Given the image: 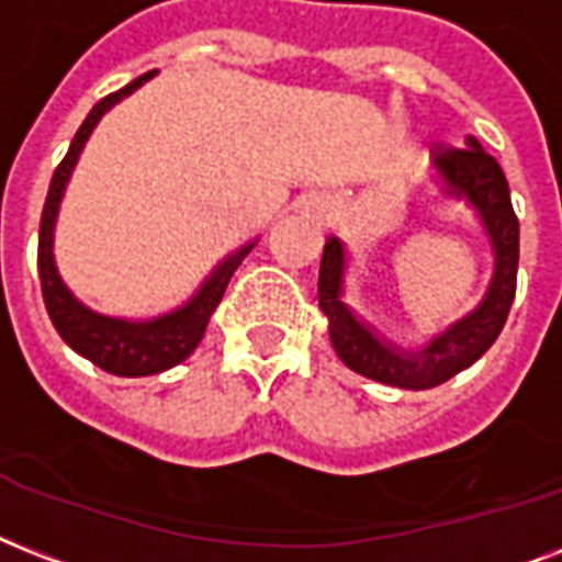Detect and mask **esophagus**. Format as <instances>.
Returning <instances> with one entry per match:
<instances>
[{"mask_svg":"<svg viewBox=\"0 0 562 562\" xmlns=\"http://www.w3.org/2000/svg\"><path fill=\"white\" fill-rule=\"evenodd\" d=\"M307 211L311 213H316V216H325V213H328V202H325V199H322V195H316V199H311V202H307Z\"/></svg>","mask_w":562,"mask_h":562,"instance_id":"esophagus-1","label":"esophagus"}]
</instances>
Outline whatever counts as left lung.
<instances>
[{
	"mask_svg": "<svg viewBox=\"0 0 562 562\" xmlns=\"http://www.w3.org/2000/svg\"><path fill=\"white\" fill-rule=\"evenodd\" d=\"M434 160L439 176L446 178L451 195H467L475 204L486 234L495 249V278L490 293L475 313L439 334L428 349L395 351L369 334L351 311L342 304V246L330 237L322 251L319 267V307L330 319V342L334 351L358 375L381 381V384L402 386V390H430L472 367L481 355L502 334L513 295H516V272H519V220L513 211L510 187L498 160L481 149L475 137L467 146H439L434 143Z\"/></svg>",
	"mask_w": 562,
	"mask_h": 562,
	"instance_id": "obj_1",
	"label": "left lung"
}]
</instances>
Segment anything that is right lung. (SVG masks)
<instances>
[{
  "instance_id": "obj_1",
  "label": "right lung",
  "mask_w": 562,
  "mask_h": 562,
  "mask_svg": "<svg viewBox=\"0 0 562 562\" xmlns=\"http://www.w3.org/2000/svg\"><path fill=\"white\" fill-rule=\"evenodd\" d=\"M151 76H155V69L146 72V76L134 78L132 85H125L123 90L104 95V99H99L93 104V111L87 114V120L76 132L72 143H69V151L64 155L58 169H55V176H52L49 193H46V204H43L41 216V240H37V269H41L43 304L49 311V319L55 325V330L64 337L69 349L78 351L81 358H87L90 363L104 369V372H111V375L123 378L155 375V372H164V369L181 363L199 346L211 313L216 311L225 286L232 281L234 269L240 267L243 258L251 251V243L243 246L237 255H232V258L225 260L204 281V286L195 293L193 302H187L181 311L151 322H125L111 319V316H99V313L87 311L85 304H78L69 295L67 286L60 284L58 269H55V260H52V228H55V213H58L60 195H64V187L69 181V172L76 167L81 146H85L90 132H93V125L99 123V116L111 104L120 102L123 95L137 90L143 81H149Z\"/></svg>"
}]
</instances>
